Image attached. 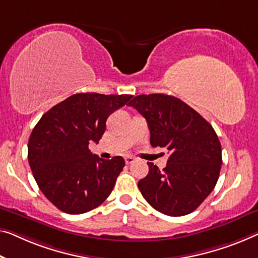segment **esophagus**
Returning <instances> with one entry per match:
<instances>
[{"label":"esophagus","mask_w":258,"mask_h":258,"mask_svg":"<svg viewBox=\"0 0 258 258\" xmlns=\"http://www.w3.org/2000/svg\"><path fill=\"white\" fill-rule=\"evenodd\" d=\"M125 162H126V164H131V163H133L134 162V157L133 156H126L125 157Z\"/></svg>","instance_id":"1"}]
</instances>
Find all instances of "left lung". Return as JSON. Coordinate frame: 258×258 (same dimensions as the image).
<instances>
[{
    "label": "left lung",
    "instance_id": "8db88e82",
    "mask_svg": "<svg viewBox=\"0 0 258 258\" xmlns=\"http://www.w3.org/2000/svg\"><path fill=\"white\" fill-rule=\"evenodd\" d=\"M128 106L147 120L153 147L170 152L163 170L148 162V175L138 183L144 198L171 217L194 212L213 191L220 174L221 145L212 125L174 96L139 95Z\"/></svg>",
    "mask_w": 258,
    "mask_h": 258
}]
</instances>
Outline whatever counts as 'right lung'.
<instances>
[{"mask_svg":"<svg viewBox=\"0 0 258 258\" xmlns=\"http://www.w3.org/2000/svg\"><path fill=\"white\" fill-rule=\"evenodd\" d=\"M132 95L75 94L43 114L31 133L28 159L45 197L60 211L82 214L109 197L125 166L121 156L103 160L89 151L105 132L106 119Z\"/></svg>","mask_w":258,"mask_h":258,"instance_id":"1","label":"right lung"}]
</instances>
